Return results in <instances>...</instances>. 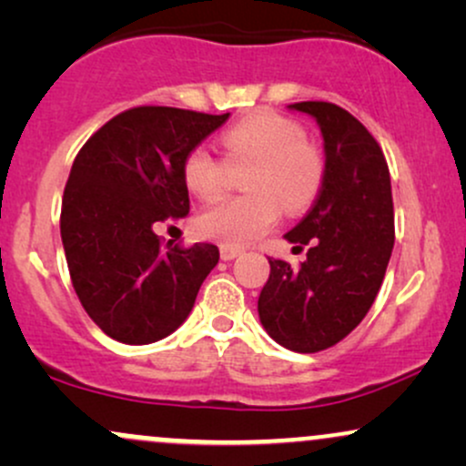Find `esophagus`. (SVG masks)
Masks as SVG:
<instances>
[{
  "label": "esophagus",
  "mask_w": 466,
  "mask_h": 466,
  "mask_svg": "<svg viewBox=\"0 0 466 466\" xmlns=\"http://www.w3.org/2000/svg\"><path fill=\"white\" fill-rule=\"evenodd\" d=\"M240 254H243V251L237 249V248H226V245H223V248H221V258L223 260H234Z\"/></svg>",
  "instance_id": "1"
}]
</instances>
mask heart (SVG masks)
Masks as SVG:
<instances>
[{
	"label": "heart",
	"mask_w": 466,
	"mask_h": 466,
	"mask_svg": "<svg viewBox=\"0 0 466 466\" xmlns=\"http://www.w3.org/2000/svg\"><path fill=\"white\" fill-rule=\"evenodd\" d=\"M228 164L254 162L243 197H226L197 217L201 237L240 248L274 228L282 206L302 212L318 197L324 179L322 153L307 142V131L291 117L260 111L237 122L221 136ZM184 184L199 199H215L226 186V164L197 147L181 166Z\"/></svg>",
	"instance_id": "1"
}]
</instances>
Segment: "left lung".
<instances>
[{
  "instance_id": "1",
  "label": "left lung",
  "mask_w": 466,
  "mask_h": 466,
  "mask_svg": "<svg viewBox=\"0 0 466 466\" xmlns=\"http://www.w3.org/2000/svg\"><path fill=\"white\" fill-rule=\"evenodd\" d=\"M289 109L319 125L324 179L307 217L285 234L293 251L307 248V260L269 258L258 315L280 346L318 352L355 330L381 289L394 245L392 186L381 147L355 116L322 100Z\"/></svg>"
}]
</instances>
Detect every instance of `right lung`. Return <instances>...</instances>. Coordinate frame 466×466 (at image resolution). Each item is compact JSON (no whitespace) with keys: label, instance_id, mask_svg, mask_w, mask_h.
I'll use <instances>...</instances> for the list:
<instances>
[{"label":"right lung","instance_id":"obj_1","mask_svg":"<svg viewBox=\"0 0 466 466\" xmlns=\"http://www.w3.org/2000/svg\"><path fill=\"white\" fill-rule=\"evenodd\" d=\"M229 117L133 106L85 142L63 192L61 238L74 291L122 344H153L188 318L218 248L162 245L155 223L190 210L181 166Z\"/></svg>","mask_w":466,"mask_h":466}]
</instances>
